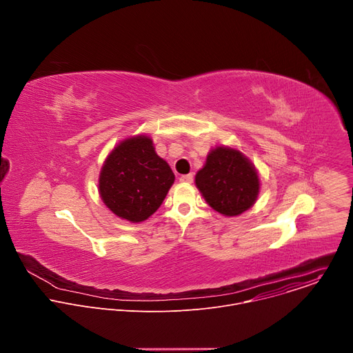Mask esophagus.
I'll use <instances>...</instances> for the list:
<instances>
[{
    "label": "esophagus",
    "instance_id": "esophagus-1",
    "mask_svg": "<svg viewBox=\"0 0 353 353\" xmlns=\"http://www.w3.org/2000/svg\"><path fill=\"white\" fill-rule=\"evenodd\" d=\"M180 181L181 183H192L194 181V176L190 173V174H183L180 176Z\"/></svg>",
    "mask_w": 353,
    "mask_h": 353
}]
</instances>
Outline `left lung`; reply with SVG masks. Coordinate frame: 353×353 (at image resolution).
<instances>
[{"label":"left lung","instance_id":"left-lung-1","mask_svg":"<svg viewBox=\"0 0 353 353\" xmlns=\"http://www.w3.org/2000/svg\"><path fill=\"white\" fill-rule=\"evenodd\" d=\"M195 185L212 210L225 216H237L254 205L260 177L240 150L216 146L195 174Z\"/></svg>","mask_w":353,"mask_h":353}]
</instances>
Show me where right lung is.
<instances>
[{
	"instance_id": "right-lung-1",
	"label": "right lung",
	"mask_w": 353,
	"mask_h": 353,
	"mask_svg": "<svg viewBox=\"0 0 353 353\" xmlns=\"http://www.w3.org/2000/svg\"><path fill=\"white\" fill-rule=\"evenodd\" d=\"M174 174L148 135L121 141L106 158L99 174V194L119 218L142 222L162 205Z\"/></svg>"
}]
</instances>
